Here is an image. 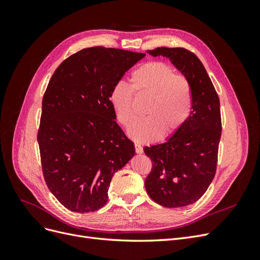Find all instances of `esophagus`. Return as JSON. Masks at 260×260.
I'll return each mask as SVG.
<instances>
[{
  "label": "esophagus",
  "instance_id": "1",
  "mask_svg": "<svg viewBox=\"0 0 260 260\" xmlns=\"http://www.w3.org/2000/svg\"><path fill=\"white\" fill-rule=\"evenodd\" d=\"M135 146H136V153L137 154H142L143 153V148H142V146H141L140 144L136 143Z\"/></svg>",
  "mask_w": 260,
  "mask_h": 260
}]
</instances>
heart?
Here are the masks:
<instances>
[{
	"instance_id": "1",
	"label": "heart",
	"mask_w": 260,
	"mask_h": 260,
	"mask_svg": "<svg viewBox=\"0 0 260 260\" xmlns=\"http://www.w3.org/2000/svg\"><path fill=\"white\" fill-rule=\"evenodd\" d=\"M131 85L117 82L109 92L117 120L124 127L135 119L133 93L149 96L145 107L147 117L133 123L129 136L140 143H148L174 135L183 127L192 112V91L188 81L178 76L174 68L160 61L147 62L137 68L130 77Z\"/></svg>"
}]
</instances>
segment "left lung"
<instances>
[{
  "mask_svg": "<svg viewBox=\"0 0 260 260\" xmlns=\"http://www.w3.org/2000/svg\"><path fill=\"white\" fill-rule=\"evenodd\" d=\"M147 53L169 58L191 85L192 112L183 127L164 143L144 147L153 161L144 183L149 198L164 207H184L199 201L215 177L221 138L220 102L194 53L165 46Z\"/></svg>",
  "mask_w": 260,
  "mask_h": 260,
  "instance_id": "1",
  "label": "left lung"
}]
</instances>
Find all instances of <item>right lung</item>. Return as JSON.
<instances>
[{
    "mask_svg": "<svg viewBox=\"0 0 260 260\" xmlns=\"http://www.w3.org/2000/svg\"><path fill=\"white\" fill-rule=\"evenodd\" d=\"M144 56L103 46L83 49L62 61L51 78L38 143L46 185L69 210L103 207L114 174L136 154L135 144L115 121L109 92Z\"/></svg>",
    "mask_w": 260,
    "mask_h": 260,
    "instance_id": "obj_1",
    "label": "right lung"
}]
</instances>
